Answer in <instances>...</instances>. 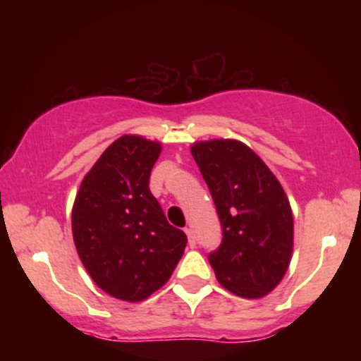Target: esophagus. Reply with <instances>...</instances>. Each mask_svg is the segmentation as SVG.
<instances>
[{"label":"esophagus","mask_w":361,"mask_h":361,"mask_svg":"<svg viewBox=\"0 0 361 361\" xmlns=\"http://www.w3.org/2000/svg\"><path fill=\"white\" fill-rule=\"evenodd\" d=\"M185 234H186V238H188L190 246H195V235H193V231L190 229V227H186V229H185Z\"/></svg>","instance_id":"1"}]
</instances>
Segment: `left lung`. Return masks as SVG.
Listing matches in <instances>:
<instances>
[{"label": "left lung", "instance_id": "left-lung-1", "mask_svg": "<svg viewBox=\"0 0 361 361\" xmlns=\"http://www.w3.org/2000/svg\"><path fill=\"white\" fill-rule=\"evenodd\" d=\"M190 151L222 224L221 246L209 256L219 283L243 299L268 295L293 251V214L283 186L241 140H197Z\"/></svg>", "mask_w": 361, "mask_h": 361}]
</instances>
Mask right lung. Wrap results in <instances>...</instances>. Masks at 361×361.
I'll list each match as a JSON object with an SVG mask.
<instances>
[{
    "instance_id": "obj_1",
    "label": "right lung",
    "mask_w": 361,
    "mask_h": 361,
    "mask_svg": "<svg viewBox=\"0 0 361 361\" xmlns=\"http://www.w3.org/2000/svg\"><path fill=\"white\" fill-rule=\"evenodd\" d=\"M163 144L126 134L82 178L74 198L73 239L82 267L103 292L142 302L169 280L186 235L169 226L151 190Z\"/></svg>"
}]
</instances>
